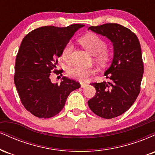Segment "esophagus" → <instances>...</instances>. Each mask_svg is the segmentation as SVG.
Here are the masks:
<instances>
[{
    "mask_svg": "<svg viewBox=\"0 0 155 155\" xmlns=\"http://www.w3.org/2000/svg\"><path fill=\"white\" fill-rule=\"evenodd\" d=\"M87 85H88V84H87V83H81V87L82 88L86 87L87 86Z\"/></svg>",
    "mask_w": 155,
    "mask_h": 155,
    "instance_id": "34e87169",
    "label": "esophagus"
}]
</instances>
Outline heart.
<instances>
[{"label":"heart","mask_w":155,"mask_h":155,"mask_svg":"<svg viewBox=\"0 0 155 155\" xmlns=\"http://www.w3.org/2000/svg\"><path fill=\"white\" fill-rule=\"evenodd\" d=\"M79 42L89 52L95 55V58L100 63L105 64L109 61L111 58V51L106 48L105 41L98 35L95 33H89L84 35L79 39ZM73 50V44L68 42L64 47L62 51V58L65 61L69 60ZM95 71L92 68H87L80 66H76L68 71L70 77L79 81H85L87 78L94 75Z\"/></svg>","instance_id":"heart-1"}]
</instances>
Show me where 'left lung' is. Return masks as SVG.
<instances>
[{
	"label": "left lung",
	"instance_id": "1",
	"mask_svg": "<svg viewBox=\"0 0 155 155\" xmlns=\"http://www.w3.org/2000/svg\"><path fill=\"white\" fill-rule=\"evenodd\" d=\"M88 30L108 38L114 47L111 65L104 74L109 81L90 84L96 93L88 106L97 116L114 118L127 111L139 95L143 74L140 42L130 30L116 23L91 26Z\"/></svg>",
	"mask_w": 155,
	"mask_h": 155
}]
</instances>
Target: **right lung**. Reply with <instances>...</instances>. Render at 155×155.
Instances as JSON below:
<instances>
[{"mask_svg":"<svg viewBox=\"0 0 155 155\" xmlns=\"http://www.w3.org/2000/svg\"><path fill=\"white\" fill-rule=\"evenodd\" d=\"M84 25L74 24L58 28H36L22 39L16 58L14 80L24 107L38 118H50L65 106L68 96L80 87V84L63 76L53 84L49 76L57 70L58 58L76 31Z\"/></svg>","mask_w":155,"mask_h":155,"instance_id":"add662e5","label":"right lung"}]
</instances>
